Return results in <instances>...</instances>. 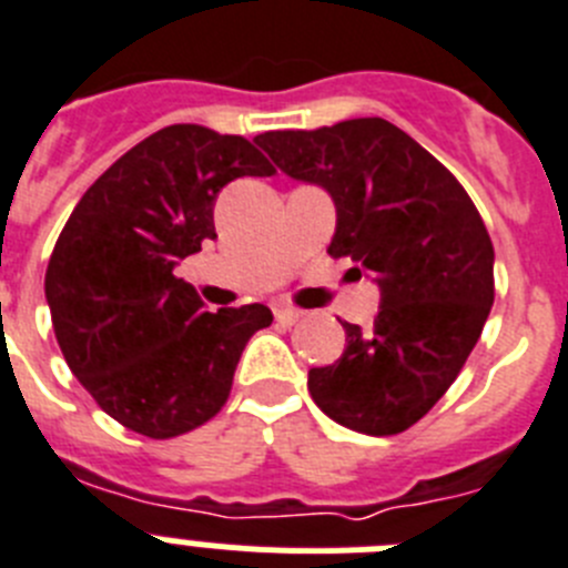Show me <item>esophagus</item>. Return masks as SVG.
<instances>
[{
  "label": "esophagus",
  "mask_w": 568,
  "mask_h": 568,
  "mask_svg": "<svg viewBox=\"0 0 568 568\" xmlns=\"http://www.w3.org/2000/svg\"><path fill=\"white\" fill-rule=\"evenodd\" d=\"M274 316H277L280 325L291 328V325H296V322L303 320V311H296V308H274Z\"/></svg>",
  "instance_id": "obj_1"
}]
</instances>
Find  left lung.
Returning <instances> with one entry per match:
<instances>
[{
	"label": "left lung",
	"instance_id": "1",
	"mask_svg": "<svg viewBox=\"0 0 568 568\" xmlns=\"http://www.w3.org/2000/svg\"><path fill=\"white\" fill-rule=\"evenodd\" d=\"M294 181L334 197L331 257L379 285L373 331L342 322L345 351L311 367L325 416L367 436H396L456 382L495 300L493 240L453 172L385 119L254 138Z\"/></svg>",
	"mask_w": 568,
	"mask_h": 568
}]
</instances>
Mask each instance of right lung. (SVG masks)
<instances>
[{"label": "right lung", "mask_w": 568, "mask_h": 568, "mask_svg": "<svg viewBox=\"0 0 568 568\" xmlns=\"http://www.w3.org/2000/svg\"><path fill=\"white\" fill-rule=\"evenodd\" d=\"M243 135L201 124L152 132L75 203L44 274L53 331L75 379L130 430L172 438L217 416L265 305L203 311L175 265L214 240L234 178L274 175Z\"/></svg>", "instance_id": "add662e5"}]
</instances>
